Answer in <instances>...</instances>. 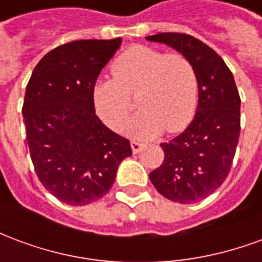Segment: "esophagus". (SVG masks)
Masks as SVG:
<instances>
[{"mask_svg": "<svg viewBox=\"0 0 262 262\" xmlns=\"http://www.w3.org/2000/svg\"><path fill=\"white\" fill-rule=\"evenodd\" d=\"M132 150H133V153H140L142 151V148L144 147V144L140 142H136V140H132Z\"/></svg>", "mask_w": 262, "mask_h": 262, "instance_id": "esophagus-1", "label": "esophagus"}]
</instances>
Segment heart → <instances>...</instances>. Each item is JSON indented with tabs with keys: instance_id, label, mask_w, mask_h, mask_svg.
<instances>
[{
	"instance_id": "1",
	"label": "heart",
	"mask_w": 262,
	"mask_h": 262,
	"mask_svg": "<svg viewBox=\"0 0 262 262\" xmlns=\"http://www.w3.org/2000/svg\"><path fill=\"white\" fill-rule=\"evenodd\" d=\"M114 78L98 82L92 101L98 116L112 130H122L137 95L142 109L126 132L136 139H151L161 132L185 129L196 112L199 80L192 61L182 53H165L148 46H133L111 66Z\"/></svg>"
}]
</instances>
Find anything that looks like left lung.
I'll return each instance as SVG.
<instances>
[{
	"instance_id": "left-lung-1",
	"label": "left lung",
	"mask_w": 262,
	"mask_h": 262,
	"mask_svg": "<svg viewBox=\"0 0 262 262\" xmlns=\"http://www.w3.org/2000/svg\"><path fill=\"white\" fill-rule=\"evenodd\" d=\"M165 43L192 61L199 80L196 115L181 135L161 143L164 161L150 181L172 202L192 203L213 193L229 176L240 136V95L219 54L187 33L146 37Z\"/></svg>"
}]
</instances>
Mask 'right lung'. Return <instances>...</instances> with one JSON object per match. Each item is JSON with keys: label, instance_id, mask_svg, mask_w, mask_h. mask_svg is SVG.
Masks as SVG:
<instances>
[{"label": "right lung", "instance_id": "add662e5", "mask_svg": "<svg viewBox=\"0 0 262 262\" xmlns=\"http://www.w3.org/2000/svg\"><path fill=\"white\" fill-rule=\"evenodd\" d=\"M122 37L74 40L50 50L26 85L22 114L39 181L71 206H84L108 192L130 142L95 115L92 92L101 70Z\"/></svg>", "mask_w": 262, "mask_h": 262}]
</instances>
